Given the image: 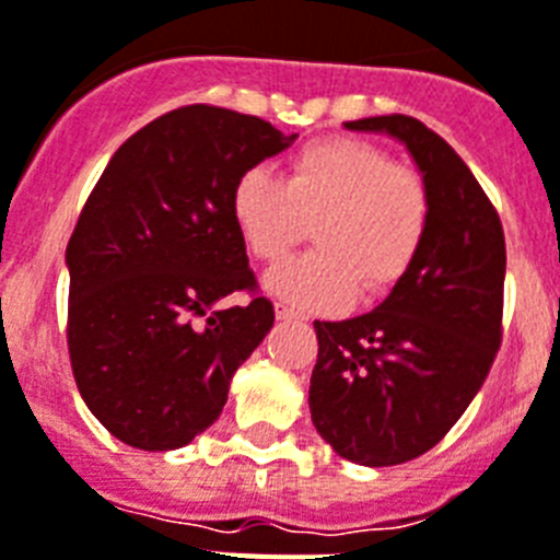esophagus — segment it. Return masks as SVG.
Returning <instances> with one entry per match:
<instances>
[{
	"instance_id": "obj_1",
	"label": "esophagus",
	"mask_w": 560,
	"mask_h": 560,
	"mask_svg": "<svg viewBox=\"0 0 560 560\" xmlns=\"http://www.w3.org/2000/svg\"><path fill=\"white\" fill-rule=\"evenodd\" d=\"M276 318H279V322H299V318H304V316L295 307H290V304L279 302L276 304Z\"/></svg>"
}]
</instances>
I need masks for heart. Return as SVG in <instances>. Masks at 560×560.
<instances>
[{
  "label": "heart",
  "mask_w": 560,
  "mask_h": 560,
  "mask_svg": "<svg viewBox=\"0 0 560 560\" xmlns=\"http://www.w3.org/2000/svg\"><path fill=\"white\" fill-rule=\"evenodd\" d=\"M430 187L416 167L361 139L304 144L281 182L250 167L233 190L247 250L279 265L316 224L318 250L267 272V293L307 310H341L359 288L387 293L410 270L430 228Z\"/></svg>",
  "instance_id": "heart-1"
}]
</instances>
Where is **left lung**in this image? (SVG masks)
<instances>
[{
	"mask_svg": "<svg viewBox=\"0 0 560 560\" xmlns=\"http://www.w3.org/2000/svg\"><path fill=\"white\" fill-rule=\"evenodd\" d=\"M347 130L387 133L430 187V228L382 304L316 322L310 416L341 458L412 462L439 444L481 389L501 347L506 247L492 201L464 159L412 116H370Z\"/></svg>",
	"mask_w": 560,
	"mask_h": 560,
	"instance_id": "8db88e82",
	"label": "left lung"
}]
</instances>
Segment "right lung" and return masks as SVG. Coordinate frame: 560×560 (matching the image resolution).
<instances>
[{
	"mask_svg": "<svg viewBox=\"0 0 560 560\" xmlns=\"http://www.w3.org/2000/svg\"><path fill=\"white\" fill-rule=\"evenodd\" d=\"M295 136L228 107H178L136 130L84 201L65 253L70 368L88 410L130 447L164 453L208 430L270 332L233 190ZM242 289L254 299L230 308Z\"/></svg>",
	"mask_w": 560,
	"mask_h": 560,
	"instance_id": "obj_1",
	"label": "right lung"
}]
</instances>
